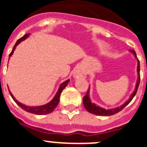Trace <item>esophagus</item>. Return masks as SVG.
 <instances>
[{
    "mask_svg": "<svg viewBox=\"0 0 147 147\" xmlns=\"http://www.w3.org/2000/svg\"><path fill=\"white\" fill-rule=\"evenodd\" d=\"M73 76L74 78H85L86 77V73L82 68L78 67L74 71Z\"/></svg>",
    "mask_w": 147,
    "mask_h": 147,
    "instance_id": "esophagus-1",
    "label": "esophagus"
}]
</instances>
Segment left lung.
<instances>
[{"label":"left lung","instance_id":"left-lung-1","mask_svg":"<svg viewBox=\"0 0 147 147\" xmlns=\"http://www.w3.org/2000/svg\"><path fill=\"white\" fill-rule=\"evenodd\" d=\"M130 52H132V54H134L135 57L137 59V56H136V53L134 50H130L129 51ZM137 71H138V80L137 82H136V88H135V90L133 91V93H132L130 96H129V98L127 100V102L124 104H123L122 105H121L120 107H115V108L113 109H106L102 108V107H99L98 105H96V104L92 103V102L90 101V87L88 88V91H87L86 94L83 98V105L85 106V109L88 110V112L92 114H95L96 115H102V116H108V115H114V114H116L117 113L120 112L121 110H123L124 107L127 106L129 102H131L133 98V97L136 96V93H137L138 88V86H139V83H140V62L139 60L138 59V66H137Z\"/></svg>","mask_w":147,"mask_h":147}]
</instances>
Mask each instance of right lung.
Wrapping results in <instances>:
<instances>
[{
    "label": "right lung",
    "instance_id": "obj_1",
    "mask_svg": "<svg viewBox=\"0 0 147 147\" xmlns=\"http://www.w3.org/2000/svg\"><path fill=\"white\" fill-rule=\"evenodd\" d=\"M29 35H30V34H26L24 35L23 37H22L21 38H20L19 40H18V41H17V42L15 43V46L13 47V49H12V51H11V52L10 53L9 57V59L10 57H11V56L13 54V53H14V51H15V48H16L17 45L20 43V42H21L23 40H26L27 37H28V36H29ZM69 81H70V80H66V81H65L63 83H62V84H61L60 86H59V90H58L57 92V93H56V95L54 96V98H53V99L51 100L50 102L47 103L46 105H41V106H37V107H31V106H26V105L20 103V102H18V100H16V98H15V97L13 96L12 93H11V91H10L9 90V94L11 95V98H12L13 100H14L15 102H16L17 105H18L19 107H21L23 110H25V111H27V112L30 113L36 114V115H45V114H49V113H52L53 111L54 110V109L57 107L58 103H59V97H60L61 93H62V91L63 90V89H64V88L67 86V84H68V82H69Z\"/></svg>",
    "mask_w": 147,
    "mask_h": 147
}]
</instances>
